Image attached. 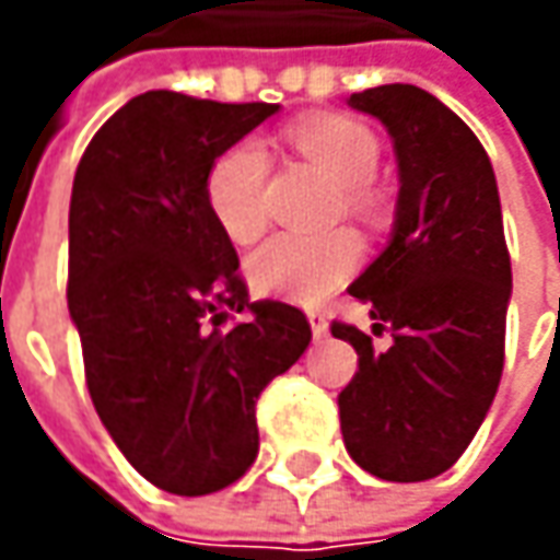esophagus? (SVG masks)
<instances>
[{
	"label": "esophagus",
	"mask_w": 560,
	"mask_h": 560,
	"mask_svg": "<svg viewBox=\"0 0 560 560\" xmlns=\"http://www.w3.org/2000/svg\"><path fill=\"white\" fill-rule=\"evenodd\" d=\"M308 320H312L314 339H324V336H327V330H330V327H327V317H324L320 312H312L308 314Z\"/></svg>",
	"instance_id": "obj_1"
}]
</instances>
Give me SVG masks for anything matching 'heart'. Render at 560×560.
<instances>
[{
	"label": "heart",
	"mask_w": 560,
	"mask_h": 560,
	"mask_svg": "<svg viewBox=\"0 0 560 560\" xmlns=\"http://www.w3.org/2000/svg\"><path fill=\"white\" fill-rule=\"evenodd\" d=\"M295 152L336 184V214H349L361 224L383 218V192L374 174L380 164L376 133L355 118L299 120L290 130ZM268 155L255 140L233 142L205 174V202L211 218L233 243H255L268 226L265 208ZM361 261V243L352 230L330 233H277L248 258L255 290L290 302L314 305L334 292Z\"/></svg>",
	"instance_id": "obj_1"
}]
</instances>
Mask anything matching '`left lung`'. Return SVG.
I'll return each mask as SVG.
<instances>
[{"mask_svg":"<svg viewBox=\"0 0 560 560\" xmlns=\"http://www.w3.org/2000/svg\"><path fill=\"white\" fill-rule=\"evenodd\" d=\"M349 105L389 130L401 186L389 246L349 287L393 346L374 352L352 324L330 327L358 352L339 427L358 467L420 483L462 458L502 380L511 255L499 186L474 130L427 90L389 83Z\"/></svg>","mask_w":560,"mask_h":560,"instance_id":"1","label":"left lung"}]
</instances>
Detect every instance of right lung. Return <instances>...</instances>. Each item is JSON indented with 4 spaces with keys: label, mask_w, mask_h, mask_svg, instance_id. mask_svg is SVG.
<instances>
[{
    "label": "right lung",
    "mask_w": 560,
    "mask_h": 560,
    "mask_svg": "<svg viewBox=\"0 0 560 560\" xmlns=\"http://www.w3.org/2000/svg\"><path fill=\"white\" fill-rule=\"evenodd\" d=\"M277 108L149 90L98 127L77 164L68 308L86 389L124 458L174 495L246 474L255 401L312 342L295 305L248 299L205 202L211 162ZM236 313L249 317L236 325Z\"/></svg>",
    "instance_id": "obj_1"
}]
</instances>
